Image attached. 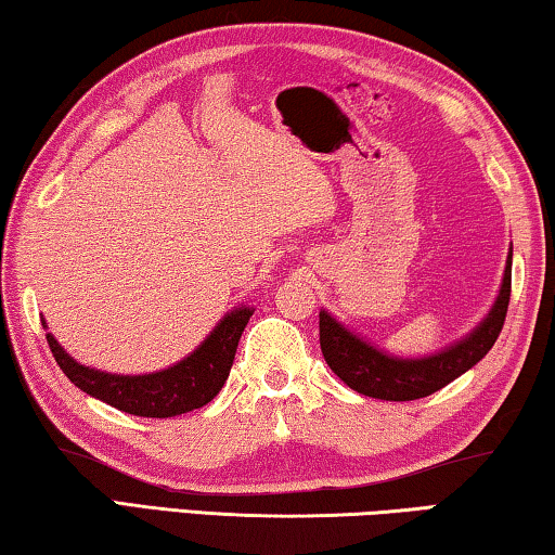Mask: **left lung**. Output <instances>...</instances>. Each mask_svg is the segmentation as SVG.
<instances>
[{
  "mask_svg": "<svg viewBox=\"0 0 555 555\" xmlns=\"http://www.w3.org/2000/svg\"><path fill=\"white\" fill-rule=\"evenodd\" d=\"M511 262H514V245L506 255V268L496 300L479 325L456 343L424 357L389 354L382 347L372 345L370 339L345 327L335 314L320 310V347L325 362L349 389L360 391L364 397L387 399V402H412V399L434 395L449 382L462 377L476 362H481L496 343L508 310Z\"/></svg>",
  "mask_w": 555,
  "mask_h": 555,
  "instance_id": "left-lung-1",
  "label": "left lung"
}]
</instances>
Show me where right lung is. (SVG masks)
I'll return each instance as SVG.
<instances>
[{"label":"right lung","mask_w":555,"mask_h":555,"mask_svg":"<svg viewBox=\"0 0 555 555\" xmlns=\"http://www.w3.org/2000/svg\"><path fill=\"white\" fill-rule=\"evenodd\" d=\"M253 312L250 305L233 307L189 357L166 370L146 374H111L93 370V366L76 362L51 332H47V343L66 377L93 399H101V402L133 416L168 420V416L201 409L223 389L235 360L237 343H241ZM41 325L47 327L44 318H41Z\"/></svg>","instance_id":"obj_1"}]
</instances>
